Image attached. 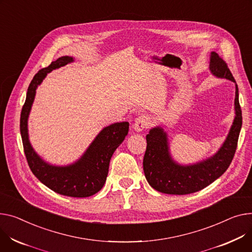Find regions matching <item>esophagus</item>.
I'll return each mask as SVG.
<instances>
[{
  "instance_id": "34e87169",
  "label": "esophagus",
  "mask_w": 252,
  "mask_h": 252,
  "mask_svg": "<svg viewBox=\"0 0 252 252\" xmlns=\"http://www.w3.org/2000/svg\"><path fill=\"white\" fill-rule=\"evenodd\" d=\"M150 122L151 121L147 115H140L136 119L135 124H133V128L136 131H142L150 125Z\"/></svg>"
}]
</instances>
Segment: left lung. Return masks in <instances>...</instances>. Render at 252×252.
<instances>
[{
    "label": "left lung",
    "instance_id": "8db88e82",
    "mask_svg": "<svg viewBox=\"0 0 252 252\" xmlns=\"http://www.w3.org/2000/svg\"><path fill=\"white\" fill-rule=\"evenodd\" d=\"M209 69L215 77L235 83V117L233 124L224 143L213 156L188 165L179 164L172 158L168 135L162 126L151 128L146 137L144 173L150 186L160 192L180 195L193 193L205 189L228 169L235 154L242 126L238 86L227 63L215 52L210 55Z\"/></svg>",
    "mask_w": 252,
    "mask_h": 252
}]
</instances>
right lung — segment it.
<instances>
[{"label": "right lung", "mask_w": 252, "mask_h": 252, "mask_svg": "<svg viewBox=\"0 0 252 252\" xmlns=\"http://www.w3.org/2000/svg\"><path fill=\"white\" fill-rule=\"evenodd\" d=\"M74 61L73 57H61L33 77L21 111L20 132L28 165L40 182L63 195L87 197L103 188L110 159L117 147L126 139L129 124L127 122L114 123L103 127L77 161L64 166L53 165L44 161L33 149L28 135V119L37 87L48 73Z\"/></svg>", "instance_id": "add662e5"}]
</instances>
